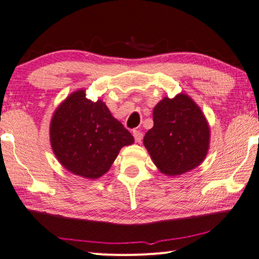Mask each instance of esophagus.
<instances>
[{
	"instance_id": "34e87169",
	"label": "esophagus",
	"mask_w": 259,
	"mask_h": 259,
	"mask_svg": "<svg viewBox=\"0 0 259 259\" xmlns=\"http://www.w3.org/2000/svg\"><path fill=\"white\" fill-rule=\"evenodd\" d=\"M133 136H134V139H135L136 142H138V143L142 142V139H143V133H142V132L133 131Z\"/></svg>"
}]
</instances>
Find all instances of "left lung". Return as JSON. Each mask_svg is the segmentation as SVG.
I'll return each mask as SVG.
<instances>
[{
    "instance_id": "1",
    "label": "left lung",
    "mask_w": 259,
    "mask_h": 259,
    "mask_svg": "<svg viewBox=\"0 0 259 259\" xmlns=\"http://www.w3.org/2000/svg\"><path fill=\"white\" fill-rule=\"evenodd\" d=\"M153 127L143 144L153 163L165 176L184 175L206 158L209 126L205 115L188 95L164 97L153 108Z\"/></svg>"
}]
</instances>
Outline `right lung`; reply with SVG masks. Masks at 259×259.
Instances as JSON below:
<instances>
[{
	"instance_id": "right-lung-1",
	"label": "right lung",
	"mask_w": 259,
	"mask_h": 259,
	"mask_svg": "<svg viewBox=\"0 0 259 259\" xmlns=\"http://www.w3.org/2000/svg\"><path fill=\"white\" fill-rule=\"evenodd\" d=\"M50 139L58 162L85 179L108 172L120 149L134 143L105 102L88 99L84 89L72 92L54 111Z\"/></svg>"
}]
</instances>
